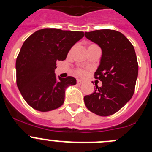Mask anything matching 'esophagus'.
Masks as SVG:
<instances>
[{"label": "esophagus", "instance_id": "esophagus-1", "mask_svg": "<svg viewBox=\"0 0 152 152\" xmlns=\"http://www.w3.org/2000/svg\"><path fill=\"white\" fill-rule=\"evenodd\" d=\"M77 84L78 85H82V84H83V81L82 80H81V79H77Z\"/></svg>", "mask_w": 152, "mask_h": 152}]
</instances>
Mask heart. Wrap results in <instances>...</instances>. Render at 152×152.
<instances>
[{
    "label": "heart",
    "instance_id": "heart-1",
    "mask_svg": "<svg viewBox=\"0 0 152 152\" xmlns=\"http://www.w3.org/2000/svg\"><path fill=\"white\" fill-rule=\"evenodd\" d=\"M76 73L79 76H84V75L86 74V71L83 69H78V70H76Z\"/></svg>",
    "mask_w": 152,
    "mask_h": 152
}]
</instances>
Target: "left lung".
Wrapping results in <instances>:
<instances>
[{
  "label": "left lung",
  "instance_id": "obj_1",
  "mask_svg": "<svg viewBox=\"0 0 152 152\" xmlns=\"http://www.w3.org/2000/svg\"><path fill=\"white\" fill-rule=\"evenodd\" d=\"M85 37L102 50L100 65L95 72L102 82L84 98L90 111L109 116L120 110L132 97L138 74V64L133 45L121 32L102 29L85 32Z\"/></svg>",
  "mask_w": 152,
  "mask_h": 152
}]
</instances>
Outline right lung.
<instances>
[{
	"instance_id": "add662e5",
	"label": "right lung",
	"mask_w": 152,
	"mask_h": 152,
	"mask_svg": "<svg viewBox=\"0 0 152 152\" xmlns=\"http://www.w3.org/2000/svg\"><path fill=\"white\" fill-rule=\"evenodd\" d=\"M84 36L83 31L43 28L26 39L16 60L17 85L32 108L48 112L63 104L65 90L76 85V79H57L56 62L65 60L70 49Z\"/></svg>"
}]
</instances>
